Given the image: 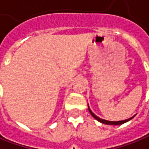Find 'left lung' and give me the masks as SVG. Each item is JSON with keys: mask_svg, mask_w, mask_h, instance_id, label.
Listing matches in <instances>:
<instances>
[{"mask_svg": "<svg viewBox=\"0 0 149 149\" xmlns=\"http://www.w3.org/2000/svg\"><path fill=\"white\" fill-rule=\"evenodd\" d=\"M88 109H89V112L91 114V116L95 119H96L98 121H100L101 123H103V124H106V125H121V124H123V123H125V122H127V121H129L130 120H131L133 117L135 116H133V117H130V118H128V119H125V120H123V121H107V120H104V119H102V118H100V117H97L95 113L92 112L91 109H90V107H89V104H88Z\"/></svg>", "mask_w": 149, "mask_h": 149, "instance_id": "obj_1", "label": "left lung"}]
</instances>
